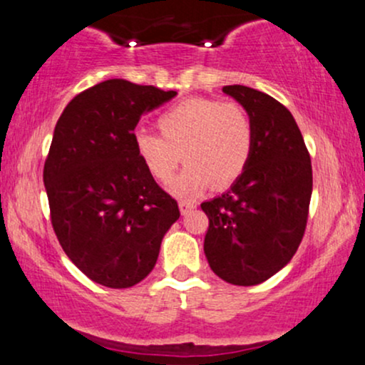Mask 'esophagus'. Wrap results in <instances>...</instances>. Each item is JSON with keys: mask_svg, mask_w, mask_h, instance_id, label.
Instances as JSON below:
<instances>
[{"mask_svg": "<svg viewBox=\"0 0 365 365\" xmlns=\"http://www.w3.org/2000/svg\"><path fill=\"white\" fill-rule=\"evenodd\" d=\"M178 207H180V212H182V216H185V215H188V212H190V211H194L195 204L190 202V200H180Z\"/></svg>", "mask_w": 365, "mask_h": 365, "instance_id": "34e87169", "label": "esophagus"}]
</instances>
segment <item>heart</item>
I'll return each mask as SVG.
<instances>
[{
	"instance_id": "heart-1",
	"label": "heart",
	"mask_w": 365,
	"mask_h": 365,
	"mask_svg": "<svg viewBox=\"0 0 365 365\" xmlns=\"http://www.w3.org/2000/svg\"><path fill=\"white\" fill-rule=\"evenodd\" d=\"M161 135L139 132L133 145L154 180L168 183L178 165H188L171 183L177 197L192 199L215 183L235 182L249 165L254 145L252 121L237 103L192 98L173 104L158 118Z\"/></svg>"
}]
</instances>
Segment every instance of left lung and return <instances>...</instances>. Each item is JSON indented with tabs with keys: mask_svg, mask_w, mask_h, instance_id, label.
<instances>
[{
	"mask_svg": "<svg viewBox=\"0 0 365 365\" xmlns=\"http://www.w3.org/2000/svg\"><path fill=\"white\" fill-rule=\"evenodd\" d=\"M254 128L249 165L228 192L200 204L209 217L204 254L215 274L238 287L283 269L302 242L312 195V166L292 113L271 96L226 86Z\"/></svg>",
	"mask_w": 365,
	"mask_h": 365,
	"instance_id": "left-lung-1",
	"label": "left lung"
}]
</instances>
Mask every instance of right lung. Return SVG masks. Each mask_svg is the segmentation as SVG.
Masks as SVG:
<instances>
[{
    "label": "right lung",
    "instance_id": "1",
    "mask_svg": "<svg viewBox=\"0 0 365 365\" xmlns=\"http://www.w3.org/2000/svg\"><path fill=\"white\" fill-rule=\"evenodd\" d=\"M177 96L110 78L66 104L44 163V187L60 245L78 269L108 288L137 284L156 266L177 200L140 163V116Z\"/></svg>",
    "mask_w": 365,
    "mask_h": 365
}]
</instances>
